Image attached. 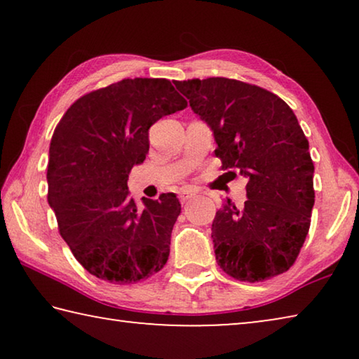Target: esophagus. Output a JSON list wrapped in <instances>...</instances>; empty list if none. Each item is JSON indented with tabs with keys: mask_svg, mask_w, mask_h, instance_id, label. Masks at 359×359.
I'll list each match as a JSON object with an SVG mask.
<instances>
[{
	"mask_svg": "<svg viewBox=\"0 0 359 359\" xmlns=\"http://www.w3.org/2000/svg\"><path fill=\"white\" fill-rule=\"evenodd\" d=\"M196 193H198V191L194 190V188L187 187V188H182L180 193H179V198H180L182 203H185V201H188V199H191Z\"/></svg>",
	"mask_w": 359,
	"mask_h": 359,
	"instance_id": "1",
	"label": "esophagus"
}]
</instances>
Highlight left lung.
I'll return each instance as SVG.
<instances>
[{"label": "left lung", "instance_id": "8db88e82", "mask_svg": "<svg viewBox=\"0 0 359 359\" xmlns=\"http://www.w3.org/2000/svg\"><path fill=\"white\" fill-rule=\"evenodd\" d=\"M208 123L224 169L247 182L242 208L228 199L212 223L218 266L241 282L288 271L311 226L313 163L294 112L277 95L234 79L174 82Z\"/></svg>", "mask_w": 359, "mask_h": 359}]
</instances>
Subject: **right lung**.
Wrapping results in <instances>:
<instances>
[{
	"label": "right lung",
	"mask_w": 359,
	"mask_h": 359,
	"mask_svg": "<svg viewBox=\"0 0 359 359\" xmlns=\"http://www.w3.org/2000/svg\"><path fill=\"white\" fill-rule=\"evenodd\" d=\"M187 107L168 79H123L72 104L48 149V205L90 274L130 285L163 269L180 203L174 193L130 198L128 174L149 154V130Z\"/></svg>",
	"instance_id": "1"
}]
</instances>
